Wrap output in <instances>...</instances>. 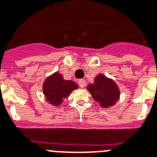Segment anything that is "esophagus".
Listing matches in <instances>:
<instances>
[{
    "label": "esophagus",
    "instance_id": "esophagus-1",
    "mask_svg": "<svg viewBox=\"0 0 157 157\" xmlns=\"http://www.w3.org/2000/svg\"><path fill=\"white\" fill-rule=\"evenodd\" d=\"M78 84L79 85H80V87L84 88L85 86V80H80V81H78Z\"/></svg>",
    "mask_w": 157,
    "mask_h": 157
}]
</instances>
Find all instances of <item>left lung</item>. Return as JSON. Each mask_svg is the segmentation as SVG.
Segmentation results:
<instances>
[{
	"label": "left lung",
	"mask_w": 157,
	"mask_h": 157,
	"mask_svg": "<svg viewBox=\"0 0 157 157\" xmlns=\"http://www.w3.org/2000/svg\"><path fill=\"white\" fill-rule=\"evenodd\" d=\"M93 98L101 107L106 109L114 105L120 98V90L115 81L102 73L94 78V82L87 86Z\"/></svg>",
	"instance_id": "8db88e82"
}]
</instances>
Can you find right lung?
Here are the masks:
<instances>
[{"label": "right lung", "mask_w": 157, "mask_h": 157, "mask_svg": "<svg viewBox=\"0 0 157 157\" xmlns=\"http://www.w3.org/2000/svg\"><path fill=\"white\" fill-rule=\"evenodd\" d=\"M78 88L74 81L64 80L63 75L56 72L45 79L43 84V93L49 104L59 106L63 100Z\"/></svg>", "instance_id": "1"}]
</instances>
